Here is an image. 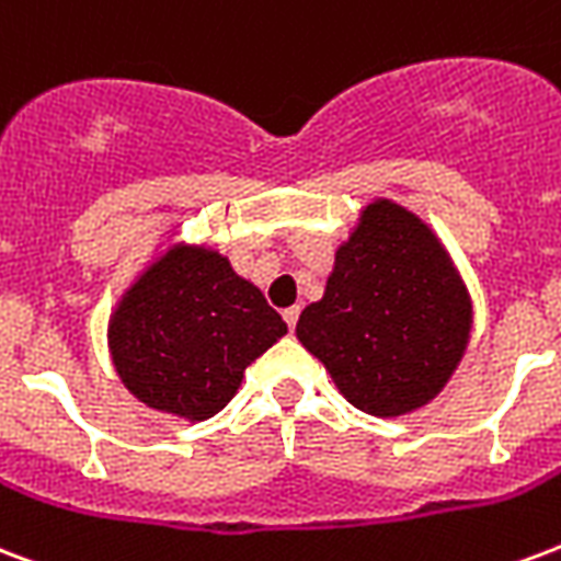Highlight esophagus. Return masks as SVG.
Instances as JSON below:
<instances>
[{
    "label": "esophagus",
    "mask_w": 561,
    "mask_h": 561,
    "mask_svg": "<svg viewBox=\"0 0 561 561\" xmlns=\"http://www.w3.org/2000/svg\"><path fill=\"white\" fill-rule=\"evenodd\" d=\"M282 318H285V323H288V329L297 327V320H299V306H290V309L282 311Z\"/></svg>",
    "instance_id": "34e87169"
}]
</instances>
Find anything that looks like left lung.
I'll return each instance as SVG.
<instances>
[{
  "mask_svg": "<svg viewBox=\"0 0 561 561\" xmlns=\"http://www.w3.org/2000/svg\"><path fill=\"white\" fill-rule=\"evenodd\" d=\"M470 323V294L433 229L374 199L337 247L323 297L299 314L297 337L356 409L400 417L442 394Z\"/></svg>",
  "mask_w": 561,
  "mask_h": 561,
  "instance_id": "left-lung-1",
  "label": "left lung"
}]
</instances>
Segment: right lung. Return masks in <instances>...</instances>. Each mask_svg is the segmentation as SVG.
Listing matches in <instances>:
<instances>
[{"instance_id": "add662e5", "label": "right lung", "mask_w": 561, "mask_h": 561, "mask_svg": "<svg viewBox=\"0 0 561 561\" xmlns=\"http://www.w3.org/2000/svg\"><path fill=\"white\" fill-rule=\"evenodd\" d=\"M285 332L279 311L226 255L173 243L119 297L108 350L140 403L196 423L238 394L243 370Z\"/></svg>"}]
</instances>
